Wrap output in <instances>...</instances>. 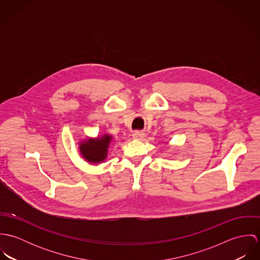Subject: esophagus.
Segmentation results:
<instances>
[{
	"label": "esophagus",
	"mask_w": 260,
	"mask_h": 260,
	"mask_svg": "<svg viewBox=\"0 0 260 260\" xmlns=\"http://www.w3.org/2000/svg\"><path fill=\"white\" fill-rule=\"evenodd\" d=\"M133 138L134 139H138V140H141L143 137H144V133L143 132H141V131H135L134 133H133Z\"/></svg>",
	"instance_id": "1"
}]
</instances>
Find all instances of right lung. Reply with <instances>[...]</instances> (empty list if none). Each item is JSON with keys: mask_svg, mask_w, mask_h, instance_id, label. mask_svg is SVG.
<instances>
[{"mask_svg": "<svg viewBox=\"0 0 260 260\" xmlns=\"http://www.w3.org/2000/svg\"><path fill=\"white\" fill-rule=\"evenodd\" d=\"M111 137L105 135L102 138H98L96 140H87L86 142L82 143L80 146V150L84 158H86L90 162H100L105 159L107 147L110 143Z\"/></svg>", "mask_w": 260, "mask_h": 260, "instance_id": "1", "label": "right lung"}]
</instances>
